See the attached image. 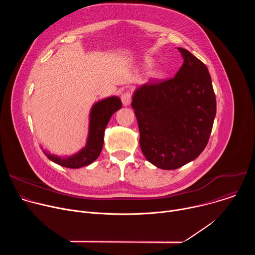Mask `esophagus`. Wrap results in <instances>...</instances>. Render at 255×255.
Masks as SVG:
<instances>
[{
  "instance_id": "esophagus-1",
  "label": "esophagus",
  "mask_w": 255,
  "mask_h": 255,
  "mask_svg": "<svg viewBox=\"0 0 255 255\" xmlns=\"http://www.w3.org/2000/svg\"><path fill=\"white\" fill-rule=\"evenodd\" d=\"M121 100H122V103H123L124 106H129L131 104V101H132L131 93L130 92H125L124 94H122Z\"/></svg>"
}]
</instances>
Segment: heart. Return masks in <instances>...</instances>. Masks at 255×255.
I'll use <instances>...</instances> for the list:
<instances>
[{
    "instance_id": "1",
    "label": "heart",
    "mask_w": 255,
    "mask_h": 255,
    "mask_svg": "<svg viewBox=\"0 0 255 255\" xmlns=\"http://www.w3.org/2000/svg\"><path fill=\"white\" fill-rule=\"evenodd\" d=\"M145 66L146 67H151L152 66V61L150 60V59H147L146 61H145ZM161 78V74L160 72H155V74H153V79H155V80H158V79H160Z\"/></svg>"
}]
</instances>
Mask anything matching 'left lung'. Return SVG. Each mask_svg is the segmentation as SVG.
Returning <instances> with one entry per match:
<instances>
[{"instance_id": "8db88e82", "label": "left lung", "mask_w": 255, "mask_h": 255, "mask_svg": "<svg viewBox=\"0 0 255 255\" xmlns=\"http://www.w3.org/2000/svg\"><path fill=\"white\" fill-rule=\"evenodd\" d=\"M184 63L174 78L145 84L133 94L140 148L150 163L176 169L207 146L216 116V97L207 66L178 47Z\"/></svg>"}]
</instances>
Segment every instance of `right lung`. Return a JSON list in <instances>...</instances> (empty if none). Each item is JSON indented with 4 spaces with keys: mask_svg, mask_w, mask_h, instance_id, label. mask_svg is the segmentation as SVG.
<instances>
[{
    "mask_svg": "<svg viewBox=\"0 0 255 255\" xmlns=\"http://www.w3.org/2000/svg\"><path fill=\"white\" fill-rule=\"evenodd\" d=\"M122 107L121 100L116 97H109L94 104L90 113L89 135L87 144L78 153L71 156H58L43 150L51 161L68 168H80L94 162L100 155L103 144L105 129L112 115Z\"/></svg>",
    "mask_w": 255,
    "mask_h": 255,
    "instance_id": "add662e5",
    "label": "right lung"
}]
</instances>
